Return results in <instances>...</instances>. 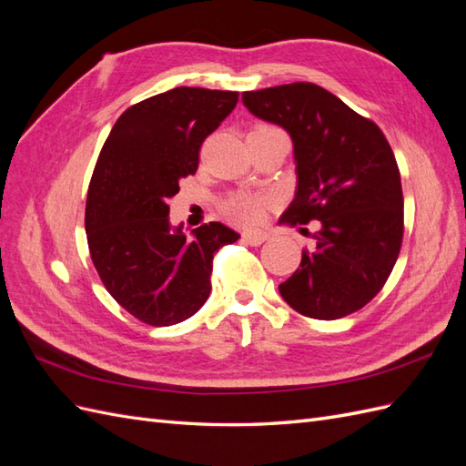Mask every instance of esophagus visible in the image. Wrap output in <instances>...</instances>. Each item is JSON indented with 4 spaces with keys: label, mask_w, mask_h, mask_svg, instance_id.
I'll return each instance as SVG.
<instances>
[{
    "label": "esophagus",
    "mask_w": 466,
    "mask_h": 466,
    "mask_svg": "<svg viewBox=\"0 0 466 466\" xmlns=\"http://www.w3.org/2000/svg\"><path fill=\"white\" fill-rule=\"evenodd\" d=\"M266 238H268V233H264V231H245L243 233V241L252 245V247L262 245Z\"/></svg>",
    "instance_id": "obj_1"
}]
</instances>
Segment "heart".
Instances as JSON below:
<instances>
[{
  "label": "heart",
  "mask_w": 466,
  "mask_h": 466,
  "mask_svg": "<svg viewBox=\"0 0 466 466\" xmlns=\"http://www.w3.org/2000/svg\"><path fill=\"white\" fill-rule=\"evenodd\" d=\"M255 130H276L274 126H257ZM266 198L260 194H235L223 204V214L238 225H255L262 219Z\"/></svg>",
  "instance_id": "1"
}]
</instances>
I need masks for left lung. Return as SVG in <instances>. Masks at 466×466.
<instances>
[{
  "instance_id": "8db88e82",
  "label": "left lung",
  "mask_w": 466,
  "mask_h": 466,
  "mask_svg": "<svg viewBox=\"0 0 466 466\" xmlns=\"http://www.w3.org/2000/svg\"><path fill=\"white\" fill-rule=\"evenodd\" d=\"M243 105L291 136L298 190L279 223L320 221L281 298L319 320L356 313L383 289L402 245L400 173L385 134L315 83L247 91Z\"/></svg>"
}]
</instances>
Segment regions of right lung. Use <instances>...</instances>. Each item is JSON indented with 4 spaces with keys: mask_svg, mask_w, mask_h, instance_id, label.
I'll return each instance as SVG.
<instances>
[{
    "mask_svg": "<svg viewBox=\"0 0 466 466\" xmlns=\"http://www.w3.org/2000/svg\"><path fill=\"white\" fill-rule=\"evenodd\" d=\"M237 91L177 87L124 110L91 177L86 231L91 260L120 307L151 327L187 320L211 291V260L238 233L219 221H168V198L198 168L204 139L229 116Z\"/></svg>",
    "mask_w": 466,
    "mask_h": 466,
    "instance_id": "right-lung-1",
    "label": "right lung"
}]
</instances>
